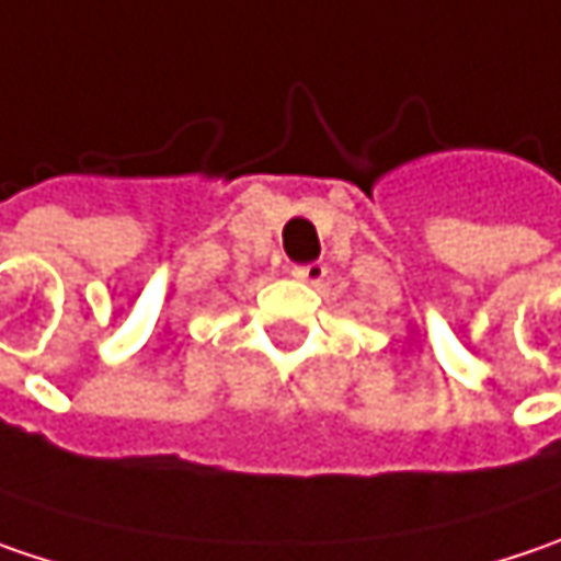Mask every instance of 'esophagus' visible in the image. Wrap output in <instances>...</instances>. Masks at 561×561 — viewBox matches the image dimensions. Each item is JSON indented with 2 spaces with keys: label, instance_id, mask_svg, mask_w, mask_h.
Here are the masks:
<instances>
[{
  "label": "esophagus",
  "instance_id": "1",
  "mask_svg": "<svg viewBox=\"0 0 561 561\" xmlns=\"http://www.w3.org/2000/svg\"><path fill=\"white\" fill-rule=\"evenodd\" d=\"M295 276L301 282H311V285H317V282H323V276H327V266L323 263H308V266H295Z\"/></svg>",
  "mask_w": 561,
  "mask_h": 561
}]
</instances>
